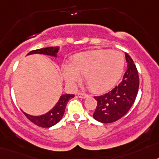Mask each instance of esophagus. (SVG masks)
Segmentation results:
<instances>
[{"instance_id":"1","label":"esophagus","mask_w":159,"mask_h":159,"mask_svg":"<svg viewBox=\"0 0 159 159\" xmlns=\"http://www.w3.org/2000/svg\"><path fill=\"white\" fill-rule=\"evenodd\" d=\"M78 96L80 97V98H83V99H84V98H86V97H89L88 94L85 93H83V92H79V93H78Z\"/></svg>"}]
</instances>
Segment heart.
<instances>
[{"label": "heart", "mask_w": 159, "mask_h": 159, "mask_svg": "<svg viewBox=\"0 0 159 159\" xmlns=\"http://www.w3.org/2000/svg\"><path fill=\"white\" fill-rule=\"evenodd\" d=\"M125 59L122 53L110 50H93L76 54L71 65L62 66L64 79L74 84L82 73L83 79L90 89L101 93L109 89L120 78Z\"/></svg>", "instance_id": "b5f03b06"}]
</instances>
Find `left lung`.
I'll return each mask as SVG.
<instances>
[{
    "mask_svg": "<svg viewBox=\"0 0 159 159\" xmlns=\"http://www.w3.org/2000/svg\"><path fill=\"white\" fill-rule=\"evenodd\" d=\"M125 58L128 69L122 81L110 92L94 97L97 105L93 116L99 122L109 124L118 120L129 111L135 102L139 78L136 66L128 53H125Z\"/></svg>",
    "mask_w": 159,
    "mask_h": 159,
    "instance_id": "left-lung-1",
    "label": "left lung"
}]
</instances>
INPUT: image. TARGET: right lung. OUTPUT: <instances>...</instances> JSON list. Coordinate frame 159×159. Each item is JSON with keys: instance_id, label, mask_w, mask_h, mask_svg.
Here are the masks:
<instances>
[{"instance_id": "add662e5", "label": "right lung", "mask_w": 159, "mask_h": 159, "mask_svg": "<svg viewBox=\"0 0 159 159\" xmlns=\"http://www.w3.org/2000/svg\"><path fill=\"white\" fill-rule=\"evenodd\" d=\"M58 51H59L58 47H49V48H41V49L31 51L28 53V55L41 54V55H50V56L57 57V54H58ZM73 97H74V94H63V95H62L60 97L57 104H55V106L44 115L35 116H31L29 114L25 113L24 111H23V112L25 115V116L31 122L35 124V125L41 127V128H50V127L55 125L57 123L61 120V119L63 116L67 102Z\"/></svg>"}]
</instances>
